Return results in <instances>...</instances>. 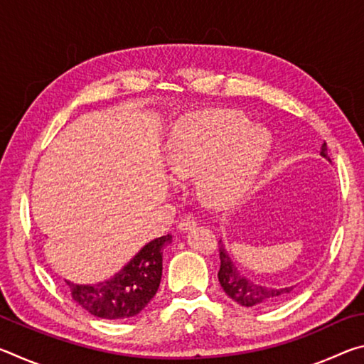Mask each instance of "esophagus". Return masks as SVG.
Segmentation results:
<instances>
[{"label":"esophagus","instance_id":"obj_1","mask_svg":"<svg viewBox=\"0 0 364 364\" xmlns=\"http://www.w3.org/2000/svg\"><path fill=\"white\" fill-rule=\"evenodd\" d=\"M194 228H196V220L193 217H184L180 220V223H178V230H180L181 232L191 231V230H194Z\"/></svg>","mask_w":364,"mask_h":364}]
</instances>
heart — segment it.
I'll return each mask as SVG.
<instances>
[{
	"label": "heart",
	"mask_w": 364,
	"mask_h": 364,
	"mask_svg": "<svg viewBox=\"0 0 364 364\" xmlns=\"http://www.w3.org/2000/svg\"><path fill=\"white\" fill-rule=\"evenodd\" d=\"M271 147V134L234 110L189 114L168 134L167 167L178 181L199 175L202 199L228 207L254 186Z\"/></svg>",
	"instance_id": "heart-1"
}]
</instances>
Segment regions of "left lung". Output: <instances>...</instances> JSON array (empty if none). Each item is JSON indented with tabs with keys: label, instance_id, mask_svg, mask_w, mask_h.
I'll list each match as a JSON object with an SVG mask.
<instances>
[{
	"label": "left lung",
	"instance_id": "8db88e82",
	"mask_svg": "<svg viewBox=\"0 0 364 364\" xmlns=\"http://www.w3.org/2000/svg\"><path fill=\"white\" fill-rule=\"evenodd\" d=\"M319 156L331 162L328 156V146L326 143L321 146ZM218 281L223 291L231 297L234 301H237L242 306H254V308H264L279 305L282 301L291 297L295 286H273L263 284L260 281H254L239 271L236 263L232 262L231 254L226 249V244L220 241V271Z\"/></svg>",
	"mask_w": 364,
	"mask_h": 364
}]
</instances>
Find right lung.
Listing matches in <instances>:
<instances>
[{
	"instance_id": "obj_1",
	"label": "right lung",
	"mask_w": 364,
	"mask_h": 364,
	"mask_svg": "<svg viewBox=\"0 0 364 364\" xmlns=\"http://www.w3.org/2000/svg\"><path fill=\"white\" fill-rule=\"evenodd\" d=\"M170 242V234L147 242L109 279L95 284H77L65 279L72 299L97 318L125 319L136 316L157 292L162 279L164 250Z\"/></svg>"
}]
</instances>
